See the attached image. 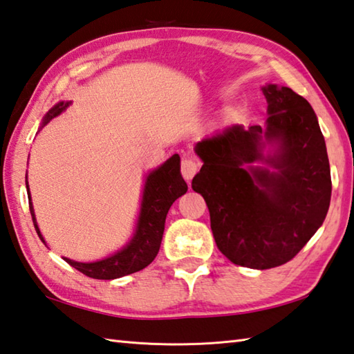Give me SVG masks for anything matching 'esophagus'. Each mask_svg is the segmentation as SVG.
Segmentation results:
<instances>
[{
  "instance_id": "esophagus-1",
  "label": "esophagus",
  "mask_w": 354,
  "mask_h": 354,
  "mask_svg": "<svg viewBox=\"0 0 354 354\" xmlns=\"http://www.w3.org/2000/svg\"><path fill=\"white\" fill-rule=\"evenodd\" d=\"M180 171H182V176L186 180V182H189V180L196 176V172L198 171V163L196 162L194 158H183L182 160V166H180Z\"/></svg>"
}]
</instances>
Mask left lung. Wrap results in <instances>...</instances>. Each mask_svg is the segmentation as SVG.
<instances>
[{"label":"left lung","mask_w":354,"mask_h":354,"mask_svg":"<svg viewBox=\"0 0 354 354\" xmlns=\"http://www.w3.org/2000/svg\"><path fill=\"white\" fill-rule=\"evenodd\" d=\"M265 128L226 126L196 145L192 178L217 248L252 270L283 265L321 228L331 198L325 140L311 104L285 86L262 88Z\"/></svg>","instance_id":"left-lung-1"}]
</instances>
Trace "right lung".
Returning <instances> with one entry per match:
<instances>
[{
	"mask_svg": "<svg viewBox=\"0 0 354 354\" xmlns=\"http://www.w3.org/2000/svg\"><path fill=\"white\" fill-rule=\"evenodd\" d=\"M69 104L71 102H59L53 106L46 114L39 129L48 124L53 117L66 111ZM26 189H28L29 209L33 226H35L38 237L46 245V240L38 228L35 212H33L28 176H26ZM186 191H188V185H186L182 174H180V157L178 154H174L166 160L163 165H160L157 169L151 171L146 176L136 231L129 242L122 250H118L109 257L97 260V262H77V260H71L68 257L63 259L73 268L83 272V274L92 279H102V281L118 279L146 268L156 259L160 250V243H162L165 231V220L171 205L178 197H182Z\"/></svg>",
	"mask_w": 354,
	"mask_h": 354,
	"instance_id": "add662e5",
	"label": "right lung"
}]
</instances>
